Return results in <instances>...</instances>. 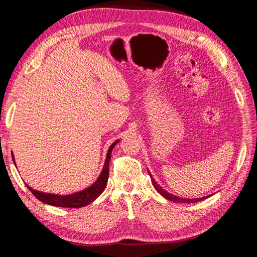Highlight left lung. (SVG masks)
Returning a JSON list of instances; mask_svg holds the SVG:
<instances>
[{
    "instance_id": "8db88e82",
    "label": "left lung",
    "mask_w": 257,
    "mask_h": 257,
    "mask_svg": "<svg viewBox=\"0 0 257 257\" xmlns=\"http://www.w3.org/2000/svg\"><path fill=\"white\" fill-rule=\"evenodd\" d=\"M148 174H149V176H150V178H151V182H152V185L154 186V189L157 190L161 195L164 197V198H166L167 200H170V201H174V203H182V204H192V203H196V201H200V200H204V199H206V198H208V197H210L211 195H209V196H204V197H201V198H183V197H179V196H176V195H174V194H170V193H168L166 190H164L162 188V186L154 180V178L152 177V175H151V173L149 172V170H148Z\"/></svg>"
}]
</instances>
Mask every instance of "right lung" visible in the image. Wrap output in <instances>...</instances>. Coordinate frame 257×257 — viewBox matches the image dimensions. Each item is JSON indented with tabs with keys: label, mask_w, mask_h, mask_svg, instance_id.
I'll use <instances>...</instances> for the list:
<instances>
[{
	"label": "right lung",
	"mask_w": 257,
	"mask_h": 257,
	"mask_svg": "<svg viewBox=\"0 0 257 257\" xmlns=\"http://www.w3.org/2000/svg\"><path fill=\"white\" fill-rule=\"evenodd\" d=\"M120 142V139H116L114 143L111 144L109 149L107 151L106 160L104 163V166L102 172H100L96 181L92 185L88 186L87 189H83L82 191L75 192L72 194H67V195H59V194H52V193H44L41 191H36L31 188L27 183V188L32 192L33 195L40 199L43 203L56 206V207H63V208H81L91 204L93 200H95L106 188V184L108 181V177H109V162L111 159V152L114 146ZM13 161L15 163L14 154L12 155ZM16 166V163H15Z\"/></svg>",
	"instance_id": "obj_1"
}]
</instances>
